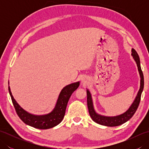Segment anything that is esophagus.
<instances>
[{
    "label": "esophagus",
    "instance_id": "1",
    "mask_svg": "<svg viewBox=\"0 0 149 149\" xmlns=\"http://www.w3.org/2000/svg\"><path fill=\"white\" fill-rule=\"evenodd\" d=\"M82 82H83V83H86V79L85 78H83L82 79Z\"/></svg>",
    "mask_w": 149,
    "mask_h": 149
}]
</instances>
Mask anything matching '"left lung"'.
Returning a JSON list of instances; mask_svg holds the SVG:
<instances>
[{"mask_svg":"<svg viewBox=\"0 0 149 149\" xmlns=\"http://www.w3.org/2000/svg\"><path fill=\"white\" fill-rule=\"evenodd\" d=\"M132 56H133V58L135 60L136 63L138 71H139V73H140V77H141L140 88V90H139L137 96L136 97L135 100H134L133 103L132 104V105L128 109V110L126 111L124 113L122 114V115H120L116 116H105L100 115L95 111L91 93L89 91V90H86L87 104H88V111H89V113L91 119H92L95 122H96L97 123H99V124L102 125L109 126V127H115V126L120 125L123 124V123H125L126 122H127L129 120H130L132 118V116L134 115L135 112L136 111L139 104H140V102L141 93L143 90L144 78H143V72L141 70V66H140V58H139L138 53L134 49H132Z\"/></svg>","mask_w":149,"mask_h":149,"instance_id":"left-lung-1","label":"left lung"}]
</instances>
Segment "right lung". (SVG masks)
<instances>
[{
  "mask_svg": "<svg viewBox=\"0 0 149 149\" xmlns=\"http://www.w3.org/2000/svg\"><path fill=\"white\" fill-rule=\"evenodd\" d=\"M79 82L70 84L63 88L60 93L54 109L51 113L44 115H34L26 111L18 105L12 95L9 86V92L11 97L16 112L22 121L31 127L40 129H47L55 127L61 122L64 118L65 111L70 97L72 93L77 89Z\"/></svg>",
  "mask_w": 149,
  "mask_h": 149,
  "instance_id": "add662e5",
  "label": "right lung"
}]
</instances>
